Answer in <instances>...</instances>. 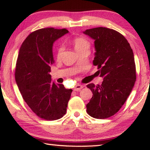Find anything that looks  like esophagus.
<instances>
[{"label": "esophagus", "mask_w": 150, "mask_h": 150, "mask_svg": "<svg viewBox=\"0 0 150 150\" xmlns=\"http://www.w3.org/2000/svg\"><path fill=\"white\" fill-rule=\"evenodd\" d=\"M83 88V86L82 85H80V84H76L75 85V86L74 87V91H80V90L82 89Z\"/></svg>", "instance_id": "34e87169"}]
</instances>
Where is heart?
<instances>
[{
	"label": "heart",
	"mask_w": 150,
	"mask_h": 150,
	"mask_svg": "<svg viewBox=\"0 0 150 150\" xmlns=\"http://www.w3.org/2000/svg\"><path fill=\"white\" fill-rule=\"evenodd\" d=\"M72 44L74 49L78 53L84 50H89L90 48V43L86 39L83 37H76L72 40ZM63 52L62 48H58L56 54V58L60 59Z\"/></svg>",
	"instance_id": "obj_1"
}]
</instances>
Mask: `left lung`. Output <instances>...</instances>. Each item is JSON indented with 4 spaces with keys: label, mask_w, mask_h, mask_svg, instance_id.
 I'll return each mask as SVG.
<instances>
[{
    "label": "left lung",
    "mask_w": 150,
    "mask_h": 150,
    "mask_svg": "<svg viewBox=\"0 0 150 150\" xmlns=\"http://www.w3.org/2000/svg\"><path fill=\"white\" fill-rule=\"evenodd\" d=\"M83 33L94 40L93 65L104 80L101 85L86 86L93 94L87 113L94 118H108L124 104L136 82L133 50L126 38L113 29L98 27Z\"/></svg>",
    "instance_id": "left-lung-1"
}]
</instances>
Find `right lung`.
Instances as JSON below:
<instances>
[{"instance_id":"add662e5","label":"right lung","mask_w":150,"mask_h":150,"mask_svg":"<svg viewBox=\"0 0 150 150\" xmlns=\"http://www.w3.org/2000/svg\"><path fill=\"white\" fill-rule=\"evenodd\" d=\"M67 33L66 28L34 31L22 44L17 58L15 80L22 96L36 116L46 120L63 117L72 92L52 82L50 74L53 43Z\"/></svg>"}]
</instances>
